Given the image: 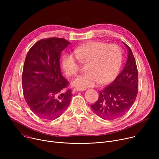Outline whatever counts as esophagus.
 I'll use <instances>...</instances> for the list:
<instances>
[{"label":"esophagus","mask_w":159,"mask_h":159,"mask_svg":"<svg viewBox=\"0 0 159 159\" xmlns=\"http://www.w3.org/2000/svg\"><path fill=\"white\" fill-rule=\"evenodd\" d=\"M84 90H85V89H80V88H74L73 89V92L75 93V92H76V91H84Z\"/></svg>","instance_id":"obj_1"}]
</instances>
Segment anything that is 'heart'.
<instances>
[{"label": "heart", "instance_id": "obj_1", "mask_svg": "<svg viewBox=\"0 0 159 159\" xmlns=\"http://www.w3.org/2000/svg\"><path fill=\"white\" fill-rule=\"evenodd\" d=\"M77 59L86 64V71L75 78L73 85L79 88L93 86L97 82L106 84L111 82L117 75L122 61L120 48L116 44L91 41L74 50ZM72 54L66 53L61 59V68L66 77H70L79 71V65Z\"/></svg>", "mask_w": 159, "mask_h": 159}]
</instances>
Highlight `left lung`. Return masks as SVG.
Segmentation results:
<instances>
[{"mask_svg":"<svg viewBox=\"0 0 159 159\" xmlns=\"http://www.w3.org/2000/svg\"><path fill=\"white\" fill-rule=\"evenodd\" d=\"M124 68L111 84L99 91L97 102L91 105L93 111L104 120H113L123 116L134 103L139 90L138 70L130 48Z\"/></svg>","mask_w":159,"mask_h":159,"instance_id":"obj_1","label":"left lung"}]
</instances>
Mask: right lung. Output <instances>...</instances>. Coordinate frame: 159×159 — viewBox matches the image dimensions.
<instances>
[{"label":"right lung","mask_w":159,"mask_h":159,"mask_svg":"<svg viewBox=\"0 0 159 159\" xmlns=\"http://www.w3.org/2000/svg\"><path fill=\"white\" fill-rule=\"evenodd\" d=\"M70 43L62 38L39 40L28 51L22 77L23 94L30 110L39 117L54 120L70 105L71 90L61 73V52Z\"/></svg>","instance_id":"add662e5"}]
</instances>
